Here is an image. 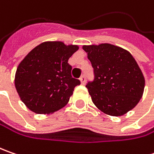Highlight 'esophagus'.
Listing matches in <instances>:
<instances>
[{
    "label": "esophagus",
    "mask_w": 154,
    "mask_h": 154,
    "mask_svg": "<svg viewBox=\"0 0 154 154\" xmlns=\"http://www.w3.org/2000/svg\"><path fill=\"white\" fill-rule=\"evenodd\" d=\"M80 82H81V84H82V85H84V84L86 83V76H85V75H82V76L80 78Z\"/></svg>",
    "instance_id": "obj_1"
}]
</instances>
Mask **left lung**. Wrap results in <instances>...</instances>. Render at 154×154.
<instances>
[{
    "instance_id": "1",
    "label": "left lung",
    "mask_w": 154,
    "mask_h": 154,
    "mask_svg": "<svg viewBox=\"0 0 154 154\" xmlns=\"http://www.w3.org/2000/svg\"><path fill=\"white\" fill-rule=\"evenodd\" d=\"M93 68L86 83L93 103L110 116L124 115L139 103L145 80L137 62L126 50L109 44L83 46Z\"/></svg>"
}]
</instances>
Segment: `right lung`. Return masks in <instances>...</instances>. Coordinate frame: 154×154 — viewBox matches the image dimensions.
<instances>
[{"instance_id":"1","label":"right lung","mask_w":154,"mask_h":154,"mask_svg":"<svg viewBox=\"0 0 154 154\" xmlns=\"http://www.w3.org/2000/svg\"><path fill=\"white\" fill-rule=\"evenodd\" d=\"M77 45L45 42L35 47L20 63L15 87L22 102L38 114H50L64 107L80 81L71 75L69 57Z\"/></svg>"}]
</instances>
